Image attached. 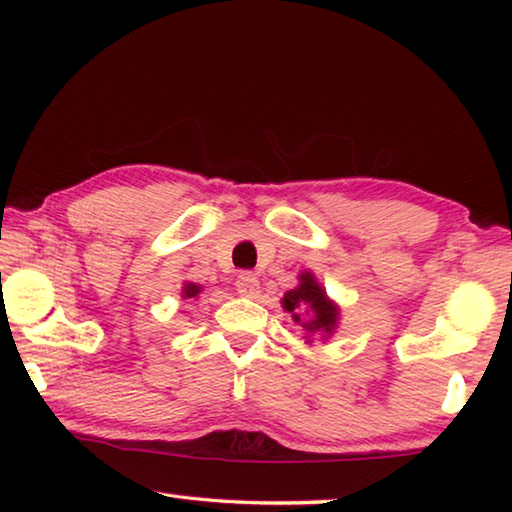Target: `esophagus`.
<instances>
[{
    "label": "esophagus",
    "instance_id": "esophagus-1",
    "mask_svg": "<svg viewBox=\"0 0 512 512\" xmlns=\"http://www.w3.org/2000/svg\"><path fill=\"white\" fill-rule=\"evenodd\" d=\"M237 291L244 298H257L259 296V280L253 273H241L237 277Z\"/></svg>",
    "mask_w": 512,
    "mask_h": 512
}]
</instances>
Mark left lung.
Instances as JSON below:
<instances>
[{
  "label": "left lung",
  "mask_w": 512,
  "mask_h": 512,
  "mask_svg": "<svg viewBox=\"0 0 512 512\" xmlns=\"http://www.w3.org/2000/svg\"><path fill=\"white\" fill-rule=\"evenodd\" d=\"M280 305L284 311H289L293 323L302 327V334H305L302 339L307 345L314 343V339L325 343L339 327L341 307L327 296L323 284L311 271L298 275V287L284 293Z\"/></svg>",
  "instance_id": "8db88e82"
}]
</instances>
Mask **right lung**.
I'll return each mask as SVG.
<instances>
[{"label":"right lung","mask_w":512,"mask_h":512,"mask_svg":"<svg viewBox=\"0 0 512 512\" xmlns=\"http://www.w3.org/2000/svg\"><path fill=\"white\" fill-rule=\"evenodd\" d=\"M201 291H203L201 284H196V282H185V284H183V300L198 298V296H201Z\"/></svg>","instance_id":"1"}]
</instances>
